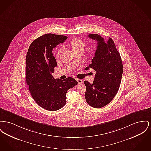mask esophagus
<instances>
[{
    "instance_id": "obj_1",
    "label": "esophagus",
    "mask_w": 151,
    "mask_h": 151,
    "mask_svg": "<svg viewBox=\"0 0 151 151\" xmlns=\"http://www.w3.org/2000/svg\"><path fill=\"white\" fill-rule=\"evenodd\" d=\"M76 80L78 81V84H81L83 83V80L81 79H76Z\"/></svg>"
}]
</instances>
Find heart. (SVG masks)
Segmentation results:
<instances>
[{
	"instance_id": "b5f03b06",
	"label": "heart",
	"mask_w": 151,
	"mask_h": 151,
	"mask_svg": "<svg viewBox=\"0 0 151 151\" xmlns=\"http://www.w3.org/2000/svg\"><path fill=\"white\" fill-rule=\"evenodd\" d=\"M69 46L70 47L72 51L73 52H75L76 51H80V50L83 51L84 49L85 45H84V42L79 39H73L69 43ZM62 51V47L59 48V49L58 50V51L56 52V56L57 58L59 57Z\"/></svg>"
}]
</instances>
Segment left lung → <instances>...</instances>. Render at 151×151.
Listing matches in <instances>:
<instances>
[{
  "mask_svg": "<svg viewBox=\"0 0 151 151\" xmlns=\"http://www.w3.org/2000/svg\"><path fill=\"white\" fill-rule=\"evenodd\" d=\"M88 36L97 42V49L92 63L86 68L96 72L93 83L84 81L86 86L85 98L93 108H101L109 104L115 96L121 83L123 71V62L114 42L109 37L105 41L96 34Z\"/></svg>",
  "mask_w": 151,
  "mask_h": 151,
  "instance_id": "obj_1",
  "label": "left lung"
}]
</instances>
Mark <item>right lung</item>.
Masks as SVG:
<instances>
[{"mask_svg": "<svg viewBox=\"0 0 151 151\" xmlns=\"http://www.w3.org/2000/svg\"><path fill=\"white\" fill-rule=\"evenodd\" d=\"M67 36L47 34L37 38L30 45L26 56L27 86L36 103L46 110L60 109L66 103V93L78 81L72 78L53 79L51 75L57 66L52 50Z\"/></svg>", "mask_w": 151, "mask_h": 151, "instance_id": "obj_1", "label": "right lung"}]
</instances>
